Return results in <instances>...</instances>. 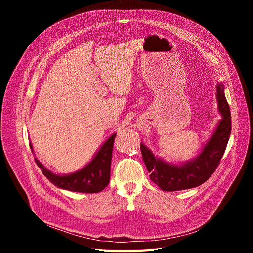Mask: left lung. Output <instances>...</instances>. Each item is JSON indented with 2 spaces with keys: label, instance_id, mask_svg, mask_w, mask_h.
I'll list each match as a JSON object with an SVG mask.
<instances>
[{
  "label": "left lung",
  "instance_id": "1",
  "mask_svg": "<svg viewBox=\"0 0 253 253\" xmlns=\"http://www.w3.org/2000/svg\"><path fill=\"white\" fill-rule=\"evenodd\" d=\"M218 110L221 120L201 154L180 166L171 165L157 158L141 142L143 162L150 172V178L164 191H179L201 186L208 180L223 157L231 134V114L224 93V85L217 84Z\"/></svg>",
  "mask_w": 253,
  "mask_h": 253
}]
</instances>
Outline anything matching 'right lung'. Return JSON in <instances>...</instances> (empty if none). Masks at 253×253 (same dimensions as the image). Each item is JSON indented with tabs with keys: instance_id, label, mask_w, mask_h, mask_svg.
<instances>
[{
	"instance_id": "add662e5",
	"label": "right lung",
	"mask_w": 253,
	"mask_h": 253,
	"mask_svg": "<svg viewBox=\"0 0 253 253\" xmlns=\"http://www.w3.org/2000/svg\"><path fill=\"white\" fill-rule=\"evenodd\" d=\"M115 137H116V134H113L102 144V147L99 149L96 156L88 165L72 174L57 175L47 170L37 158H35V160L38 167L42 169V173L55 186L64 190L74 191V192L98 193L110 182L112 152ZM29 147L33 150L30 143Z\"/></svg>"
}]
</instances>
